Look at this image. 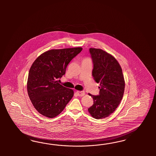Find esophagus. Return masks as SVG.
<instances>
[{
	"label": "esophagus",
	"mask_w": 156,
	"mask_h": 156,
	"mask_svg": "<svg viewBox=\"0 0 156 156\" xmlns=\"http://www.w3.org/2000/svg\"><path fill=\"white\" fill-rule=\"evenodd\" d=\"M76 93L80 97H82L85 94V92L84 91H76Z\"/></svg>",
	"instance_id": "esophagus-1"
}]
</instances>
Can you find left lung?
Listing matches in <instances>:
<instances>
[{
  "label": "left lung",
  "mask_w": 156,
  "mask_h": 156,
  "mask_svg": "<svg viewBox=\"0 0 156 156\" xmlns=\"http://www.w3.org/2000/svg\"><path fill=\"white\" fill-rule=\"evenodd\" d=\"M93 63L92 75L100 83L98 95L90 94L94 104L88 109L95 119L106 118L113 113L122 99L125 80L121 66L116 59L104 50L90 48Z\"/></svg>",
  "instance_id": "1"
}]
</instances>
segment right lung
Segmentation results:
<instances>
[{"label": "right lung", "mask_w": 156, "mask_h": 156, "mask_svg": "<svg viewBox=\"0 0 156 156\" xmlns=\"http://www.w3.org/2000/svg\"><path fill=\"white\" fill-rule=\"evenodd\" d=\"M82 50V47L50 50L39 55L31 66L27 84L28 96L43 115L56 117L73 98V90L57 80L65 74L68 64Z\"/></svg>", "instance_id": "obj_1"}]
</instances>
